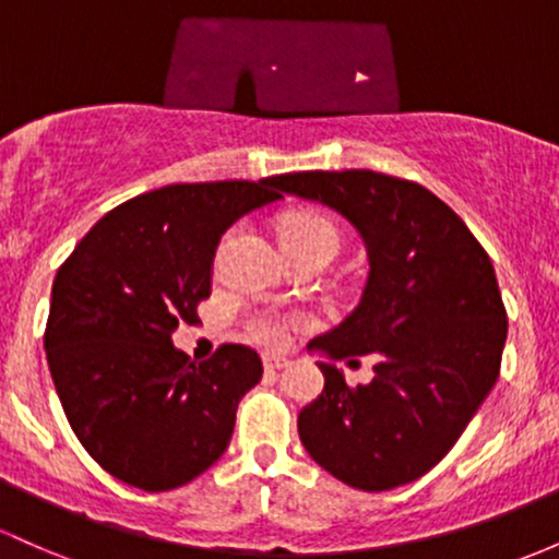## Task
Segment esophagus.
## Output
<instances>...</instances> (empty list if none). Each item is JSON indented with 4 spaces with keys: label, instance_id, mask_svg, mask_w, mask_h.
I'll return each instance as SVG.
<instances>
[{
    "label": "esophagus",
    "instance_id": "esophagus-1",
    "mask_svg": "<svg viewBox=\"0 0 559 559\" xmlns=\"http://www.w3.org/2000/svg\"><path fill=\"white\" fill-rule=\"evenodd\" d=\"M262 366H265V371H281L289 366V360L278 358V355H265V358H262Z\"/></svg>",
    "mask_w": 559,
    "mask_h": 559
}]
</instances>
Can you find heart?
<instances>
[{"instance_id":"1","label":"heart","mask_w":559,"mask_h":559,"mask_svg":"<svg viewBox=\"0 0 559 559\" xmlns=\"http://www.w3.org/2000/svg\"><path fill=\"white\" fill-rule=\"evenodd\" d=\"M281 241L289 254H302V251H321V254L334 257L340 249V230L331 223L326 214L299 210L286 214L281 219ZM289 323L275 312H254L247 321V334L257 345L281 347L286 342Z\"/></svg>"}]
</instances>
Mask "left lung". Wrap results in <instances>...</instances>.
<instances>
[{
    "mask_svg": "<svg viewBox=\"0 0 559 559\" xmlns=\"http://www.w3.org/2000/svg\"><path fill=\"white\" fill-rule=\"evenodd\" d=\"M273 186L340 212L369 251L358 308L310 349L349 364L373 355V379L347 388L342 371L321 360L326 384L299 411V440L353 488L419 480L462 438L499 379L507 310L490 257L419 182L345 169L292 171Z\"/></svg>",
    "mask_w": 559,
    "mask_h": 559,
    "instance_id": "1",
    "label": "left lung"
}]
</instances>
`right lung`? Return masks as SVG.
Segmentation results:
<instances>
[{"label":"right lung","mask_w":559,"mask_h":559,"mask_svg":"<svg viewBox=\"0 0 559 559\" xmlns=\"http://www.w3.org/2000/svg\"><path fill=\"white\" fill-rule=\"evenodd\" d=\"M260 182H180L124 201L55 275L47 364L66 419L103 469L134 488L171 490L223 456L241 397L262 379L251 347L204 364L171 345L199 321L223 233L284 199Z\"/></svg>","instance_id":"right-lung-1"}]
</instances>
